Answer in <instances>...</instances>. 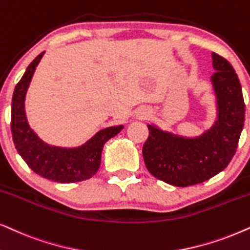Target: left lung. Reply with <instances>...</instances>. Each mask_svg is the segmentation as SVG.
<instances>
[{"instance_id": "8db88e82", "label": "left lung", "mask_w": 250, "mask_h": 250, "mask_svg": "<svg viewBox=\"0 0 250 250\" xmlns=\"http://www.w3.org/2000/svg\"><path fill=\"white\" fill-rule=\"evenodd\" d=\"M212 65L218 119L209 131L199 138H183L148 125L149 137L142 148L146 167L173 186H192L215 177L228 167L238 148L245 122L241 85L224 57L212 53Z\"/></svg>"}]
</instances>
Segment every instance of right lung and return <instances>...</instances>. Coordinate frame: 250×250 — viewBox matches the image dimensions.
<instances>
[{"instance_id":"right-lung-1","label":"right lung","mask_w":250,"mask_h":250,"mask_svg":"<svg viewBox=\"0 0 250 250\" xmlns=\"http://www.w3.org/2000/svg\"><path fill=\"white\" fill-rule=\"evenodd\" d=\"M43 54L44 51L34 58L15 87L11 103V133L15 147L26 164L39 176L57 183L89 179L101 164L103 146L122 131L123 125L102 129L87 144L73 149L54 147L39 139L26 121L24 101L35 67Z\"/></svg>"}]
</instances>
